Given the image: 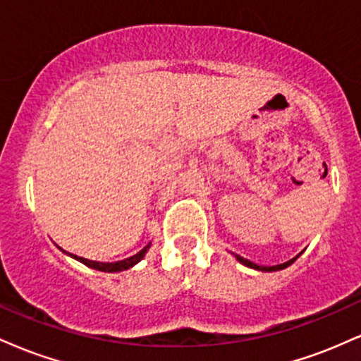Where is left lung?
I'll return each instance as SVG.
<instances>
[{"instance_id": "1", "label": "left lung", "mask_w": 361, "mask_h": 361, "mask_svg": "<svg viewBox=\"0 0 361 361\" xmlns=\"http://www.w3.org/2000/svg\"><path fill=\"white\" fill-rule=\"evenodd\" d=\"M234 256H235V259L239 261V263L244 264V267L252 268V270H258V271H279V270H283V268L290 267V264H292L293 261H295L297 258H299V256H295V258H292V259L285 261V263H281V264H275V267H259V264L252 263V261L246 259V258H243V256H239V255H234Z\"/></svg>"}]
</instances>
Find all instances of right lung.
<instances>
[{"label":"right lung","mask_w":361,"mask_h":361,"mask_svg":"<svg viewBox=\"0 0 361 361\" xmlns=\"http://www.w3.org/2000/svg\"><path fill=\"white\" fill-rule=\"evenodd\" d=\"M149 247H151V243L147 244V246H144L142 250H140L137 255L130 256V258H126V259H120V261H114V263H102V261H91V259H86V258H81V256H76V255H71V252L64 251V250H59L62 252H66L68 256H71V258L81 261L82 264H86V267L93 268V270H98V271H105V273H117V271H123V270H128V268H132L134 264H137L140 259L146 256V252Z\"/></svg>","instance_id":"add662e5"}]
</instances>
